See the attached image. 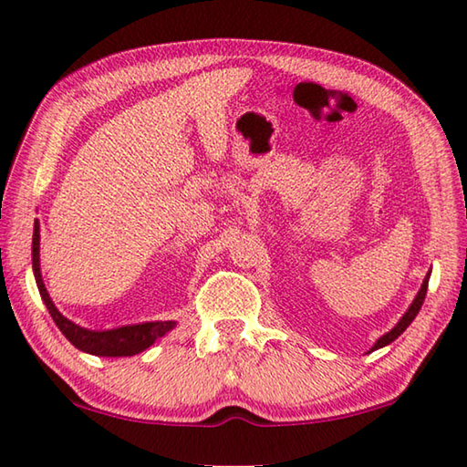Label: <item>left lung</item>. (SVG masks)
Here are the masks:
<instances>
[{
    "label": "left lung",
    "mask_w": 467,
    "mask_h": 467,
    "mask_svg": "<svg viewBox=\"0 0 467 467\" xmlns=\"http://www.w3.org/2000/svg\"><path fill=\"white\" fill-rule=\"evenodd\" d=\"M427 285H429V274H427V277H425V282H422V285H420V290H419V294H417V298H414V302L410 304V308L406 310V315L400 318V322H398V325L389 330V333H386L384 337H379L378 338V343L374 345V349L371 351H376V349H379V347H386V345H389L394 341V338H398L400 337L404 330H406V327L410 325V322L414 320V317L419 315V310H420V306H422V302H425V296H427Z\"/></svg>",
    "instance_id": "8db88e82"
}]
</instances>
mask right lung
Masks as SVG:
<instances>
[{
  "instance_id": "add662e5",
  "label": "right lung",
  "mask_w": 467,
  "mask_h": 467,
  "mask_svg": "<svg viewBox=\"0 0 467 467\" xmlns=\"http://www.w3.org/2000/svg\"><path fill=\"white\" fill-rule=\"evenodd\" d=\"M38 244H40V233H38V223H36L34 224V239H32V267H34V277H36L38 292L42 296V300H45L50 317L55 320V325L61 328V333L69 338L78 349L91 355H101V358L137 355L155 343L159 337H163L167 330L173 328L175 322L167 320V322H142V325H129V327L109 328V330H89V328L78 327L71 320H67L61 312L55 308L53 300L48 298L45 284H42Z\"/></svg>"
}]
</instances>
